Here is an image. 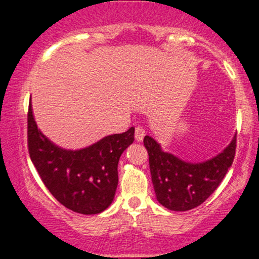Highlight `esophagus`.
I'll use <instances>...</instances> for the list:
<instances>
[{"mask_svg": "<svg viewBox=\"0 0 259 259\" xmlns=\"http://www.w3.org/2000/svg\"><path fill=\"white\" fill-rule=\"evenodd\" d=\"M145 137V130L143 128V127H136V133H135V138L137 142H143V139H144Z\"/></svg>", "mask_w": 259, "mask_h": 259, "instance_id": "34e87169", "label": "esophagus"}]
</instances>
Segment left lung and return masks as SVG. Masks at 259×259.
<instances>
[{
	"instance_id": "left-lung-1",
	"label": "left lung",
	"mask_w": 259,
	"mask_h": 259,
	"mask_svg": "<svg viewBox=\"0 0 259 259\" xmlns=\"http://www.w3.org/2000/svg\"><path fill=\"white\" fill-rule=\"evenodd\" d=\"M144 146L158 203L173 211H187L205 202L227 174L235 156L237 135L219 155L203 162H188L164 151L149 136Z\"/></svg>"
}]
</instances>
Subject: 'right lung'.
Returning <instances> with one entry per match:
<instances>
[{
    "label": "right lung",
    "instance_id": "add662e5",
    "mask_svg": "<svg viewBox=\"0 0 259 259\" xmlns=\"http://www.w3.org/2000/svg\"><path fill=\"white\" fill-rule=\"evenodd\" d=\"M27 137L32 163L50 193L67 209L95 215L113 203L119 183L117 164L122 152L135 142L133 127L86 148L63 149L38 128L30 103Z\"/></svg>",
    "mask_w": 259,
    "mask_h": 259
}]
</instances>
